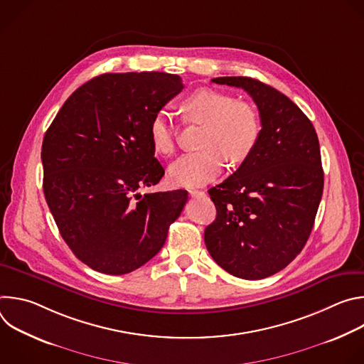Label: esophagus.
Masks as SVG:
<instances>
[{
    "instance_id": "esophagus-1",
    "label": "esophagus",
    "mask_w": 364,
    "mask_h": 364,
    "mask_svg": "<svg viewBox=\"0 0 364 364\" xmlns=\"http://www.w3.org/2000/svg\"><path fill=\"white\" fill-rule=\"evenodd\" d=\"M190 196L191 197H203V196H205V193L201 190H190Z\"/></svg>"
}]
</instances>
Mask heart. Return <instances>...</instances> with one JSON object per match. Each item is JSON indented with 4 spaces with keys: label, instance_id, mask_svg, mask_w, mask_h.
<instances>
[{
    "label": "heart",
    "instance_id": "obj_1",
    "mask_svg": "<svg viewBox=\"0 0 364 364\" xmlns=\"http://www.w3.org/2000/svg\"><path fill=\"white\" fill-rule=\"evenodd\" d=\"M188 121L205 124L200 151L188 152L171 164L168 178L176 186H204L220 176L226 160L232 166L246 161L262 135V121L249 102L213 90L198 89L183 102ZM148 135L154 151L168 157L176 151V127L167 109H159L149 121Z\"/></svg>",
    "mask_w": 364,
    "mask_h": 364
}]
</instances>
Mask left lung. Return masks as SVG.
<instances>
[{"label":"left lung","mask_w":364,"mask_h":364,"mask_svg":"<svg viewBox=\"0 0 364 364\" xmlns=\"http://www.w3.org/2000/svg\"><path fill=\"white\" fill-rule=\"evenodd\" d=\"M212 82L252 96L262 135L250 157L209 190L218 216L204 230L205 247L233 277L262 279L291 264L313 230L324 187L318 136L272 86L243 76Z\"/></svg>","instance_id":"obj_1"}]
</instances>
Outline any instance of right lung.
<instances>
[{"instance_id":"1","label":"right lung","mask_w":364,"mask_h":364,"mask_svg":"<svg viewBox=\"0 0 364 364\" xmlns=\"http://www.w3.org/2000/svg\"><path fill=\"white\" fill-rule=\"evenodd\" d=\"M163 72L105 73L76 89L41 146L43 191L59 232L89 268L129 274L160 252L186 190L141 194L164 168L154 157L152 115L183 89Z\"/></svg>"}]
</instances>
